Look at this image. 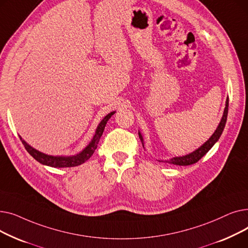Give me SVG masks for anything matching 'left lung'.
Here are the masks:
<instances>
[{
    "label": "left lung",
    "mask_w": 248,
    "mask_h": 248,
    "mask_svg": "<svg viewBox=\"0 0 248 248\" xmlns=\"http://www.w3.org/2000/svg\"><path fill=\"white\" fill-rule=\"evenodd\" d=\"M228 102H229V99L227 97L226 98V102H225V108H224V111H223L222 119H221L217 128L215 129V132L213 133V135L209 139H208V140H206L201 147H199L197 150L193 151L190 154H187L185 155H179V157H174V158H172L170 160H167V161H164V162L169 163V164L177 165V166H189V165H193L195 163H197L203 157V155H205L208 152H209V150L216 144L217 140H219V138L221 137V135H222V133H223V129L225 127L226 121H227ZM139 137H140V139L141 140L142 147H144V149H145L144 138H142V136H141L140 131H139Z\"/></svg>",
    "instance_id": "left-lung-1"
}]
</instances>
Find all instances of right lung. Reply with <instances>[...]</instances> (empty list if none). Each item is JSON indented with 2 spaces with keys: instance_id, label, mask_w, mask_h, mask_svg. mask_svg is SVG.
Here are the masks:
<instances>
[{
  "instance_id": "right-lung-1",
  "label": "right lung",
  "mask_w": 248,
  "mask_h": 248,
  "mask_svg": "<svg viewBox=\"0 0 248 248\" xmlns=\"http://www.w3.org/2000/svg\"><path fill=\"white\" fill-rule=\"evenodd\" d=\"M114 113H115V111H111L103 117L101 122L98 124V125L95 129V134H94L93 140H90L89 144L81 152H79L76 155H52L44 154L40 151L34 149L33 147H31L28 142H26L22 139L21 136H19V137H20V140L22 141V144L24 145L25 149L27 150V152L32 155V157L40 164L49 166V167H53V168L76 167V166H79V165L83 164L84 162H86L91 157V155H93L94 151L97 148L98 141L103 134L104 127H106L107 123L108 122L111 115H113Z\"/></svg>"
}]
</instances>
